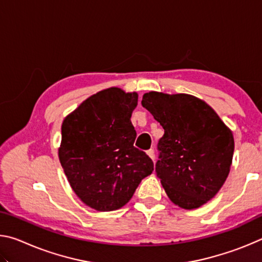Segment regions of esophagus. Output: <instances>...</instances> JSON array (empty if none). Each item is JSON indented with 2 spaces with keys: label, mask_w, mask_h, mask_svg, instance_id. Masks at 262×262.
<instances>
[{
  "label": "esophagus",
  "mask_w": 262,
  "mask_h": 262,
  "mask_svg": "<svg viewBox=\"0 0 262 262\" xmlns=\"http://www.w3.org/2000/svg\"><path fill=\"white\" fill-rule=\"evenodd\" d=\"M147 154H148V156L152 159V161H155V151H154V149H149L148 151H147Z\"/></svg>",
  "instance_id": "1"
}]
</instances>
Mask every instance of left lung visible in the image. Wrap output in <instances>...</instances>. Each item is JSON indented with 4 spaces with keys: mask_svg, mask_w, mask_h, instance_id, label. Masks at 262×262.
Wrapping results in <instances>:
<instances>
[{
    "mask_svg": "<svg viewBox=\"0 0 262 262\" xmlns=\"http://www.w3.org/2000/svg\"><path fill=\"white\" fill-rule=\"evenodd\" d=\"M142 106L164 128L156 173L170 200L183 209L201 207L227 180L233 134L205 100L187 94L150 91Z\"/></svg>",
    "mask_w": 262,
    "mask_h": 262,
    "instance_id": "left-lung-1",
    "label": "left lung"
}]
</instances>
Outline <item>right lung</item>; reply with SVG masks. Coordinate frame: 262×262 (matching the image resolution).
<instances>
[{"mask_svg":"<svg viewBox=\"0 0 262 262\" xmlns=\"http://www.w3.org/2000/svg\"><path fill=\"white\" fill-rule=\"evenodd\" d=\"M137 92L108 88L86 98L64 118L59 159L79 200L98 211L126 205L154 163L134 147L130 117Z\"/></svg>","mask_w":262,"mask_h":262,"instance_id":"add662e5","label":"right lung"}]
</instances>
